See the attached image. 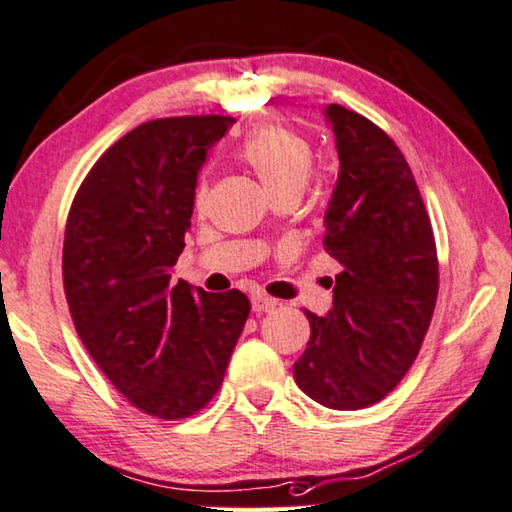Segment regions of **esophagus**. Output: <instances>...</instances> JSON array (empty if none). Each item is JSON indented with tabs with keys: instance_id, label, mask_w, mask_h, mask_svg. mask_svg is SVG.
Returning a JSON list of instances; mask_svg holds the SVG:
<instances>
[{
	"instance_id": "34e87169",
	"label": "esophagus",
	"mask_w": 512,
	"mask_h": 512,
	"mask_svg": "<svg viewBox=\"0 0 512 512\" xmlns=\"http://www.w3.org/2000/svg\"><path fill=\"white\" fill-rule=\"evenodd\" d=\"M276 305H278V301L271 299V296H262V294L253 296V312H269L276 308Z\"/></svg>"
}]
</instances>
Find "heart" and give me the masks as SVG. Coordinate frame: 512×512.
I'll list each match as a JSON object with an SVG mask.
<instances>
[{
	"label": "heart",
	"instance_id": "1",
	"mask_svg": "<svg viewBox=\"0 0 512 512\" xmlns=\"http://www.w3.org/2000/svg\"><path fill=\"white\" fill-rule=\"evenodd\" d=\"M239 158L257 174L271 197L289 193V190L301 193L315 163L310 142L285 126L259 128L241 144ZM204 202H207V186L200 183L195 193V207L202 209Z\"/></svg>",
	"mask_w": 512,
	"mask_h": 512
}]
</instances>
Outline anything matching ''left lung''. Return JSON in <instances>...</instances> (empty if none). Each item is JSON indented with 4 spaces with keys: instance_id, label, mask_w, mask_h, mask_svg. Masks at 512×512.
I'll return each mask as SVG.
<instances>
[{
    "instance_id": "8db88e82",
    "label": "left lung",
    "mask_w": 512,
    "mask_h": 512,
    "mask_svg": "<svg viewBox=\"0 0 512 512\" xmlns=\"http://www.w3.org/2000/svg\"><path fill=\"white\" fill-rule=\"evenodd\" d=\"M340 174L324 225L338 259L333 308L305 310L310 340L294 363L301 391L329 409H365L400 384L421 352L439 292L434 234L402 151L363 114L331 103Z\"/></svg>"
}]
</instances>
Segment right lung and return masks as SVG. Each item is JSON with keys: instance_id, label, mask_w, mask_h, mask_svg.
Wrapping results in <instances>:
<instances>
[{"instance_id": "add662e5", "label": "right lung", "mask_w": 512, "mask_h": 512, "mask_svg": "<svg viewBox=\"0 0 512 512\" xmlns=\"http://www.w3.org/2000/svg\"><path fill=\"white\" fill-rule=\"evenodd\" d=\"M232 124L220 114L140 124L96 160L68 211L61 273L75 331L114 388L163 421L207 407L250 315L239 289L170 285L197 172Z\"/></svg>"}]
</instances>
